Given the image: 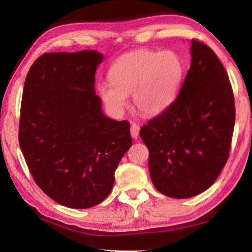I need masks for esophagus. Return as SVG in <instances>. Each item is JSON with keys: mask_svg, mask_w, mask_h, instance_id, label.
<instances>
[{"mask_svg": "<svg viewBox=\"0 0 252 252\" xmlns=\"http://www.w3.org/2000/svg\"><path fill=\"white\" fill-rule=\"evenodd\" d=\"M139 133H140V126L137 124L133 123L130 125V135H132L133 139H137L139 137Z\"/></svg>", "mask_w": 252, "mask_h": 252, "instance_id": "obj_1", "label": "esophagus"}]
</instances>
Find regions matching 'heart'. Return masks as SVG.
Wrapping results in <instances>:
<instances>
[{"label": "heart", "instance_id": "b5f03b06", "mask_svg": "<svg viewBox=\"0 0 252 252\" xmlns=\"http://www.w3.org/2000/svg\"><path fill=\"white\" fill-rule=\"evenodd\" d=\"M185 65L172 50H135L127 53L110 66V81L99 82L98 95L111 111L122 112L127 95L133 94L135 108L146 116H156L174 101Z\"/></svg>", "mask_w": 252, "mask_h": 252}]
</instances>
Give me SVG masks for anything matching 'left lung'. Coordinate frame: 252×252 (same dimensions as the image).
Masks as SVG:
<instances>
[{
	"mask_svg": "<svg viewBox=\"0 0 252 252\" xmlns=\"http://www.w3.org/2000/svg\"><path fill=\"white\" fill-rule=\"evenodd\" d=\"M191 64L178 97L140 129L151 181L161 194L189 198L212 186L229 157L234 94L215 51L191 40Z\"/></svg>",
	"mask_w": 252,
	"mask_h": 252,
	"instance_id": "left-lung-1",
	"label": "left lung"
}]
</instances>
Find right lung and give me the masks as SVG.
Returning a JSON list of instances; mask_svg holds the SVG:
<instances>
[{
    "mask_svg": "<svg viewBox=\"0 0 252 252\" xmlns=\"http://www.w3.org/2000/svg\"><path fill=\"white\" fill-rule=\"evenodd\" d=\"M95 50L43 54L24 84L19 146L33 180L58 204L88 209L108 197L132 146L129 123L102 112Z\"/></svg>",
    "mask_w": 252,
    "mask_h": 252,
    "instance_id": "add662e5",
    "label": "right lung"
}]
</instances>
